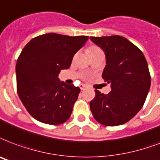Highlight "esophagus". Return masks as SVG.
Here are the masks:
<instances>
[{"label":"esophagus","instance_id":"34e87169","mask_svg":"<svg viewBox=\"0 0 160 160\" xmlns=\"http://www.w3.org/2000/svg\"><path fill=\"white\" fill-rule=\"evenodd\" d=\"M80 90H85V89L86 88V85H84V84H82V85H80Z\"/></svg>","mask_w":160,"mask_h":160}]
</instances>
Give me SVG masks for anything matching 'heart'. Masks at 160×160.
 <instances>
[{
  "mask_svg": "<svg viewBox=\"0 0 160 160\" xmlns=\"http://www.w3.org/2000/svg\"><path fill=\"white\" fill-rule=\"evenodd\" d=\"M99 49H100L99 48L96 47V46H93V47L89 48L88 52H89V53H90V55H91V54H92V53H95L96 51L99 50Z\"/></svg>",
  "mask_w": 160,
  "mask_h": 160,
  "instance_id": "heart-1",
  "label": "heart"
}]
</instances>
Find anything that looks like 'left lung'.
Here are the masks:
<instances>
[{
	"mask_svg": "<svg viewBox=\"0 0 160 160\" xmlns=\"http://www.w3.org/2000/svg\"><path fill=\"white\" fill-rule=\"evenodd\" d=\"M106 53L102 78L111 83L107 95L96 90L90 102L92 115L104 126L128 122L144 104L150 88L148 63L139 48L123 37H90Z\"/></svg>",
	"mask_w": 160,
	"mask_h": 160,
	"instance_id": "obj_1",
	"label": "left lung"
}]
</instances>
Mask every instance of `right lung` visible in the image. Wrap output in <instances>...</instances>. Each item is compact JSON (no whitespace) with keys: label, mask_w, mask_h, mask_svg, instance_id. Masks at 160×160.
Returning <instances> with one entry per match:
<instances>
[{"label":"right lung","mask_w":160,"mask_h":160,"mask_svg":"<svg viewBox=\"0 0 160 160\" xmlns=\"http://www.w3.org/2000/svg\"><path fill=\"white\" fill-rule=\"evenodd\" d=\"M88 36L46 33L24 47L16 65L19 98L29 114L41 122L59 125L69 118L80 88L58 78Z\"/></svg>","instance_id":"1"}]
</instances>
